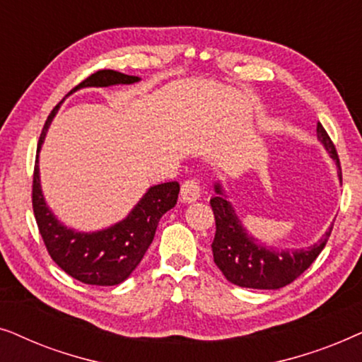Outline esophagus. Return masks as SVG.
<instances>
[{"label":"esophagus","mask_w":362,"mask_h":362,"mask_svg":"<svg viewBox=\"0 0 362 362\" xmlns=\"http://www.w3.org/2000/svg\"><path fill=\"white\" fill-rule=\"evenodd\" d=\"M181 197L185 202H194L201 197V186L197 180H186L181 186Z\"/></svg>","instance_id":"obj_1"}]
</instances>
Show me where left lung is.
Wrapping results in <instances>:
<instances>
[{
  "label": "left lung",
  "mask_w": 362,
  "mask_h": 362,
  "mask_svg": "<svg viewBox=\"0 0 362 362\" xmlns=\"http://www.w3.org/2000/svg\"><path fill=\"white\" fill-rule=\"evenodd\" d=\"M316 133H318V140L323 143L338 165L341 176L338 151L321 123H318ZM214 189L217 194L211 199L216 221V235L211 245L212 254H214L216 265L234 285L245 286V288L275 290L291 284L305 270H308V267L325 249L333 230V227H329L328 232L315 245L306 247V249L281 252L267 249L254 237L247 234L232 206L222 197L221 186L216 185Z\"/></svg>",
  "instance_id": "8db88e82"
}]
</instances>
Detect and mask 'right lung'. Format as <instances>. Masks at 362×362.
<instances>
[{"instance_id":"obj_1","label":"right lung","mask_w":362,"mask_h":362,"mask_svg":"<svg viewBox=\"0 0 362 362\" xmlns=\"http://www.w3.org/2000/svg\"><path fill=\"white\" fill-rule=\"evenodd\" d=\"M138 81L140 78L135 76L103 69L88 76L69 93L83 87H108L115 83H133ZM57 108L59 105H56L51 115L47 117L46 125L39 136L37 151ZM177 192H180V185L176 181L153 186L141 197L135 209L128 214L127 219L105 230L86 234V232H76L64 227L49 211L42 197L41 182H39L37 156L36 165H34L33 211L44 245L51 259L67 275L87 285H118L130 276L153 242L161 216L175 207Z\"/></svg>"}]
</instances>
